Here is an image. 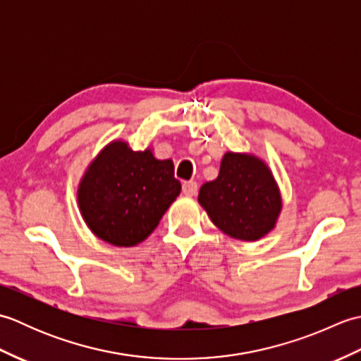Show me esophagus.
Instances as JSON below:
<instances>
[{"mask_svg":"<svg viewBox=\"0 0 361 361\" xmlns=\"http://www.w3.org/2000/svg\"><path fill=\"white\" fill-rule=\"evenodd\" d=\"M198 190V185L195 181H185L183 183V194L186 197H194Z\"/></svg>","mask_w":361,"mask_h":361,"instance_id":"34e87169","label":"esophagus"}]
</instances>
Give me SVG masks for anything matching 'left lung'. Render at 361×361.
Wrapping results in <instances>:
<instances>
[{"label":"left lung","instance_id":"obj_1","mask_svg":"<svg viewBox=\"0 0 361 361\" xmlns=\"http://www.w3.org/2000/svg\"><path fill=\"white\" fill-rule=\"evenodd\" d=\"M198 203L220 231L245 242L270 233L282 208L270 167L255 155L234 152L221 158L217 178L200 188Z\"/></svg>","mask_w":361,"mask_h":361}]
</instances>
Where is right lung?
Returning <instances> with one entry per match:
<instances>
[{
	"instance_id": "add662e5",
	"label": "right lung",
	"mask_w": 361,
	"mask_h": 361,
	"mask_svg": "<svg viewBox=\"0 0 361 361\" xmlns=\"http://www.w3.org/2000/svg\"><path fill=\"white\" fill-rule=\"evenodd\" d=\"M180 190L172 159H158L152 149L135 152L126 141H113L82 176L78 202L99 239L114 247H135L153 233Z\"/></svg>"
}]
</instances>
